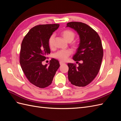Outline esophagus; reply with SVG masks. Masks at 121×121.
<instances>
[{
	"label": "esophagus",
	"mask_w": 121,
	"mask_h": 121,
	"mask_svg": "<svg viewBox=\"0 0 121 121\" xmlns=\"http://www.w3.org/2000/svg\"><path fill=\"white\" fill-rule=\"evenodd\" d=\"M60 65H63V64H65V63H63V62H62V61H60Z\"/></svg>",
	"instance_id": "obj_1"
}]
</instances>
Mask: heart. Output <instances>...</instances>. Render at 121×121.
I'll return each instance as SVG.
<instances>
[{"label":"heart","mask_w":121,"mask_h":121,"mask_svg":"<svg viewBox=\"0 0 121 121\" xmlns=\"http://www.w3.org/2000/svg\"><path fill=\"white\" fill-rule=\"evenodd\" d=\"M61 35L64 39L69 42H71L75 38V34L74 32L69 30H65L61 32ZM54 35H52L49 38L48 43L50 47H52L53 45V40ZM72 53V52L69 49L60 50L54 54V57L56 59L61 61H65Z\"/></svg>","instance_id":"heart-1"}]
</instances>
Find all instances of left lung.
<instances>
[{
	"mask_svg": "<svg viewBox=\"0 0 121 121\" xmlns=\"http://www.w3.org/2000/svg\"><path fill=\"white\" fill-rule=\"evenodd\" d=\"M67 27L74 29L79 36L80 43L73 59L79 65L68 63V79L73 85L84 87L92 82L99 71L103 57V48L97 33L88 25L72 22Z\"/></svg>",
	"mask_w": 121,
	"mask_h": 121,
	"instance_id": "1",
	"label": "left lung"
}]
</instances>
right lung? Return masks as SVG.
I'll return each instance as SVG.
<instances>
[{"label": "right lung", "mask_w": 121, "mask_h": 121, "mask_svg": "<svg viewBox=\"0 0 121 121\" xmlns=\"http://www.w3.org/2000/svg\"><path fill=\"white\" fill-rule=\"evenodd\" d=\"M59 24L36 26L30 29L21 44L20 63L29 81L35 86L44 88L52 84L59 68L60 63L52 58L48 65L42 62L50 53L48 40L59 27Z\"/></svg>", "instance_id": "1"}]
</instances>
